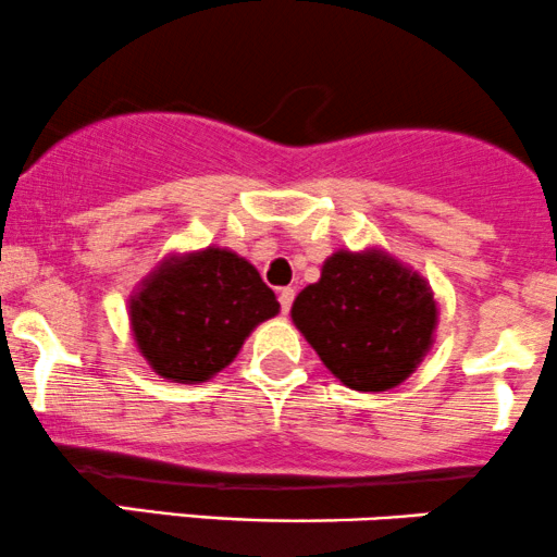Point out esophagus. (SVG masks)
Here are the masks:
<instances>
[{"mask_svg":"<svg viewBox=\"0 0 557 557\" xmlns=\"http://www.w3.org/2000/svg\"><path fill=\"white\" fill-rule=\"evenodd\" d=\"M293 300H296V290H293V287H283V290H280V311L290 313Z\"/></svg>","mask_w":557,"mask_h":557,"instance_id":"34e87169","label":"esophagus"}]
</instances>
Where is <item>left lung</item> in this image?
I'll use <instances>...</instances> for the list:
<instances>
[{
	"label": "left lung",
	"instance_id": "8db88e82",
	"mask_svg": "<svg viewBox=\"0 0 557 557\" xmlns=\"http://www.w3.org/2000/svg\"><path fill=\"white\" fill-rule=\"evenodd\" d=\"M293 321L343 384L386 392L431 347L435 300L425 280L384 253L337 251L296 298Z\"/></svg>",
	"mask_w": 557,
	"mask_h": 557
}]
</instances>
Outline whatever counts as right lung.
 I'll return each instance as SVG.
<instances>
[{"label":"right lung","instance_id":"obj_1","mask_svg":"<svg viewBox=\"0 0 557 557\" xmlns=\"http://www.w3.org/2000/svg\"><path fill=\"white\" fill-rule=\"evenodd\" d=\"M280 311L246 259L207 249L163 267L132 300L139 350L163 379L205 381L236 358L259 321Z\"/></svg>","mask_w":557,"mask_h":557}]
</instances>
